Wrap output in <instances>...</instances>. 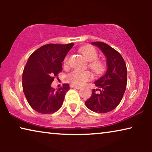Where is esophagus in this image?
Listing matches in <instances>:
<instances>
[{
	"mask_svg": "<svg viewBox=\"0 0 152 152\" xmlns=\"http://www.w3.org/2000/svg\"><path fill=\"white\" fill-rule=\"evenodd\" d=\"M70 86L71 87V88H75V89H80V88H81L80 86H75V85H72V84H70Z\"/></svg>",
	"mask_w": 152,
	"mask_h": 152,
	"instance_id": "esophagus-1",
	"label": "esophagus"
}]
</instances>
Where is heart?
<instances>
[{
    "label": "heart",
    "mask_w": 152,
    "mask_h": 152,
    "mask_svg": "<svg viewBox=\"0 0 152 152\" xmlns=\"http://www.w3.org/2000/svg\"><path fill=\"white\" fill-rule=\"evenodd\" d=\"M82 55L85 59L91 61L90 68L95 73L100 74L104 70L105 65L102 61L97 59L98 57V53L95 48L92 46H86L81 49ZM70 55H67L64 58L63 65L64 67H67L69 64ZM92 79L91 72L86 70H74L70 72L66 77V80L72 85L82 86L85 83Z\"/></svg>",
    "instance_id": "1"
}]
</instances>
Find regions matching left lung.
<instances>
[{"mask_svg":"<svg viewBox=\"0 0 152 152\" xmlns=\"http://www.w3.org/2000/svg\"><path fill=\"white\" fill-rule=\"evenodd\" d=\"M92 44L99 47L104 54L108 68L104 75L95 82L98 88L93 89L92 95L85 102V104L95 113H108L118 107L125 92L126 66L122 55L107 43L97 41Z\"/></svg>","mask_w":152,"mask_h":152,"instance_id":"1","label":"left lung"}]
</instances>
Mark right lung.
<instances>
[{
  "label": "right lung",
  "instance_id": "1",
  "mask_svg": "<svg viewBox=\"0 0 152 152\" xmlns=\"http://www.w3.org/2000/svg\"><path fill=\"white\" fill-rule=\"evenodd\" d=\"M73 45L46 44L29 57L23 72V91L29 104L38 113H53L62 106L69 84L55 91L51 84L62 71L61 62Z\"/></svg>",
  "mask_w": 152,
  "mask_h": 152
}]
</instances>
